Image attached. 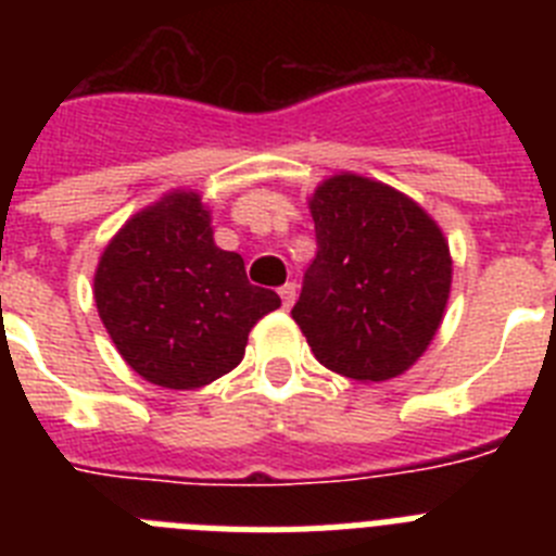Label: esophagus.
<instances>
[{"label":"esophagus","mask_w":556,"mask_h":556,"mask_svg":"<svg viewBox=\"0 0 556 556\" xmlns=\"http://www.w3.org/2000/svg\"><path fill=\"white\" fill-rule=\"evenodd\" d=\"M294 292H298V289H294V283H283V287L278 289V294H281V306L283 308H292Z\"/></svg>","instance_id":"esophagus-1"}]
</instances>
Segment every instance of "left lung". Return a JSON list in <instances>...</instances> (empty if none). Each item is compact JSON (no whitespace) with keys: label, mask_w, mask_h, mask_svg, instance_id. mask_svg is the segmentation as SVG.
Wrapping results in <instances>:
<instances>
[{"label":"left lung","mask_w":556,"mask_h":556,"mask_svg":"<svg viewBox=\"0 0 556 556\" xmlns=\"http://www.w3.org/2000/svg\"><path fill=\"white\" fill-rule=\"evenodd\" d=\"M317 255L292 320L320 365L356 381L409 370L448 306L443 228L404 191L339 172L308 198Z\"/></svg>","instance_id":"1"}]
</instances>
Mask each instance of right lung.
Returning <instances> with one entry per match:
<instances>
[{"label": "right lung", "instance_id": "right-lung-1", "mask_svg": "<svg viewBox=\"0 0 556 556\" xmlns=\"http://www.w3.org/2000/svg\"><path fill=\"white\" fill-rule=\"evenodd\" d=\"M94 303L144 381L198 390L242 362L250 328L281 298L248 281L242 255L217 248L198 191L175 189L132 214L102 250Z\"/></svg>", "mask_w": 556, "mask_h": 556}]
</instances>
